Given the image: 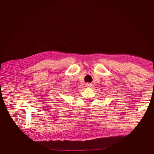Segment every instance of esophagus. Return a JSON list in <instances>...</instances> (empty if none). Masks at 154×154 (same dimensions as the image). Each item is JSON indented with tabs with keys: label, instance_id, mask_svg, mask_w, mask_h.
<instances>
[{
	"label": "esophagus",
	"instance_id": "1",
	"mask_svg": "<svg viewBox=\"0 0 154 154\" xmlns=\"http://www.w3.org/2000/svg\"><path fill=\"white\" fill-rule=\"evenodd\" d=\"M85 86H86L87 87H92V84H91V83H87V84L85 85Z\"/></svg>",
	"mask_w": 154,
	"mask_h": 154
}]
</instances>
